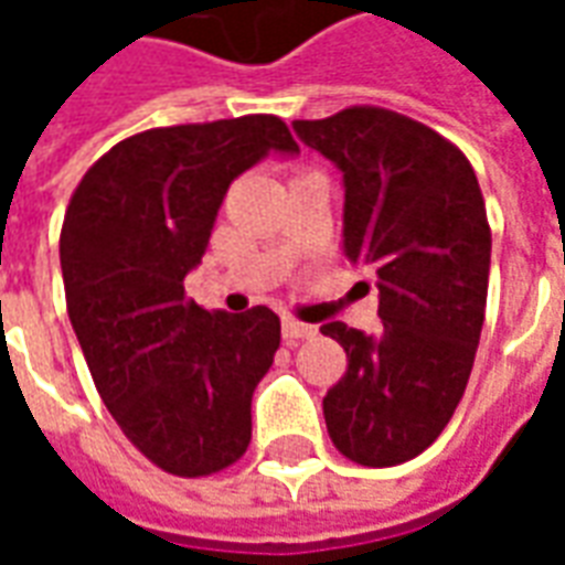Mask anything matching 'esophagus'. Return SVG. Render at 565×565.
<instances>
[{
  "label": "esophagus",
  "mask_w": 565,
  "mask_h": 565,
  "mask_svg": "<svg viewBox=\"0 0 565 565\" xmlns=\"http://www.w3.org/2000/svg\"><path fill=\"white\" fill-rule=\"evenodd\" d=\"M281 332L284 339H311V335H318V327H311V323H299V320L294 318H284L281 320Z\"/></svg>",
  "instance_id": "1"
}]
</instances>
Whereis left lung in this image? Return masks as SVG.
Segmentation results:
<instances>
[{
	"label": "left lung",
	"instance_id": "8db88e82",
	"mask_svg": "<svg viewBox=\"0 0 565 565\" xmlns=\"http://www.w3.org/2000/svg\"><path fill=\"white\" fill-rule=\"evenodd\" d=\"M302 145L342 172V250L375 271V335L339 320L320 332L348 354L323 396L335 448L396 466L448 426L472 372L490 278V226L472 166L450 141L384 108L296 120Z\"/></svg>",
	"mask_w": 565,
	"mask_h": 565
}]
</instances>
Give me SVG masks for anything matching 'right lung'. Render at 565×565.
Listing matches in <instances>:
<instances>
[{"instance_id":"right-lung-1","label":"right lung","mask_w":565,"mask_h":565,"mask_svg":"<svg viewBox=\"0 0 565 565\" xmlns=\"http://www.w3.org/2000/svg\"><path fill=\"white\" fill-rule=\"evenodd\" d=\"M269 153H299L271 115L148 129L96 160L66 209L72 330L105 408L172 475H211L245 454L250 396L281 344L271 308L226 315L184 299L226 190Z\"/></svg>"}]
</instances>
